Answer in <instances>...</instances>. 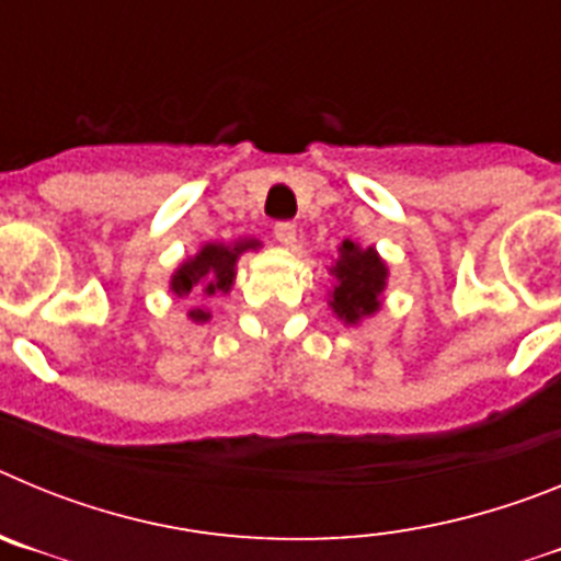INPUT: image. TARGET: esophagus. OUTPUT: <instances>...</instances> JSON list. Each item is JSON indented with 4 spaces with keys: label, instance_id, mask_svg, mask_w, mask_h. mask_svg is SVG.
Wrapping results in <instances>:
<instances>
[{
    "label": "esophagus",
    "instance_id": "1",
    "mask_svg": "<svg viewBox=\"0 0 561 561\" xmlns=\"http://www.w3.org/2000/svg\"><path fill=\"white\" fill-rule=\"evenodd\" d=\"M275 238L284 247H295L297 244V227L291 221H277L275 225Z\"/></svg>",
    "mask_w": 561,
    "mask_h": 561
}]
</instances>
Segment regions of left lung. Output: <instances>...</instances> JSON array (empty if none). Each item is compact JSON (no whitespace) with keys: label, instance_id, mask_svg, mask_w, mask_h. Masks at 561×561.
Segmentation results:
<instances>
[{"label":"left lung","instance_id":"1","mask_svg":"<svg viewBox=\"0 0 561 561\" xmlns=\"http://www.w3.org/2000/svg\"><path fill=\"white\" fill-rule=\"evenodd\" d=\"M331 275H334V291H331L329 306L340 320L356 325L379 311V297L388 286V266L374 247L362 250L359 244L345 238L340 244V257L331 266Z\"/></svg>","mask_w":561,"mask_h":561}]
</instances>
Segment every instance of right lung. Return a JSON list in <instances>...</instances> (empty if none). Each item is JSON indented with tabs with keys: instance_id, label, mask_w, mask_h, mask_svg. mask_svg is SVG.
Masks as SVG:
<instances>
[{
	"instance_id": "obj_1",
	"label": "right lung",
	"mask_w": 561,
	"mask_h": 561,
	"mask_svg": "<svg viewBox=\"0 0 561 561\" xmlns=\"http://www.w3.org/2000/svg\"><path fill=\"white\" fill-rule=\"evenodd\" d=\"M255 238H244L236 244H205L193 257H187L171 277V291L176 297H187L193 289H199L205 297L227 295L236 280V261L247 250H257ZM193 323H207L210 311L193 309L187 314Z\"/></svg>"
}]
</instances>
